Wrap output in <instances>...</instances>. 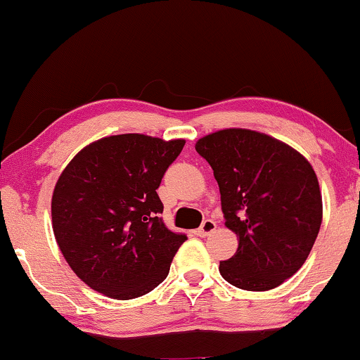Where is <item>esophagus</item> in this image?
<instances>
[{
    "mask_svg": "<svg viewBox=\"0 0 360 360\" xmlns=\"http://www.w3.org/2000/svg\"><path fill=\"white\" fill-rule=\"evenodd\" d=\"M214 229H217V223H214L213 220H205L203 223H201L200 229H198L194 233H196L198 237H208L210 233L214 232Z\"/></svg>",
    "mask_w": 360,
    "mask_h": 360,
    "instance_id": "obj_1",
    "label": "esophagus"
}]
</instances>
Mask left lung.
Segmentation results:
<instances>
[{
	"label": "left lung",
	"mask_w": 360,
	"mask_h": 360,
	"mask_svg": "<svg viewBox=\"0 0 360 360\" xmlns=\"http://www.w3.org/2000/svg\"><path fill=\"white\" fill-rule=\"evenodd\" d=\"M213 169L225 226L237 235L220 274L235 288L269 291L304 264L323 217L311 164L288 143L247 128H225L196 142Z\"/></svg>",
	"instance_id": "obj_1"
}]
</instances>
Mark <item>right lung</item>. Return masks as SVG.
<instances>
[{
  "label": "right lung",
  "mask_w": 360,
  "mask_h": 360,
  "mask_svg": "<svg viewBox=\"0 0 360 360\" xmlns=\"http://www.w3.org/2000/svg\"><path fill=\"white\" fill-rule=\"evenodd\" d=\"M184 143L111 135L86 146L62 171L52 194L53 235L91 289L134 300L167 278L186 235L164 225L155 189Z\"/></svg>",
  "instance_id": "add662e5"
}]
</instances>
